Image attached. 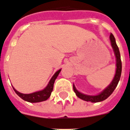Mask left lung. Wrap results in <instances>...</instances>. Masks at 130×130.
Masks as SVG:
<instances>
[{
	"mask_svg": "<svg viewBox=\"0 0 130 130\" xmlns=\"http://www.w3.org/2000/svg\"><path fill=\"white\" fill-rule=\"evenodd\" d=\"M110 40L111 45H112L113 50H114L116 59V73L115 75H114V78H113L112 81L111 82V83L103 91H102L98 95L95 96L87 95V94H85L78 92L75 88V85H73L74 92H75L76 95L82 100L91 102H101V101L106 100L108 97L110 96L111 95V94L114 92V90H115L116 87H117L119 80L120 79L121 73H122V61H121L120 53L117 44L116 43L115 38H114L112 34H110Z\"/></svg>",
	"mask_w": 130,
	"mask_h": 130,
	"instance_id": "left-lung-1",
	"label": "left lung"
}]
</instances>
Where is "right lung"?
Here are the masks:
<instances>
[{"mask_svg": "<svg viewBox=\"0 0 130 130\" xmlns=\"http://www.w3.org/2000/svg\"><path fill=\"white\" fill-rule=\"evenodd\" d=\"M61 69H59L53 75L52 78L50 79V82H49L48 85H47V87L45 88L43 90H40V91H38V92H35L31 94H23L20 93V92L17 91L16 89L13 87V89L15 91L17 94L22 99L24 100L25 101L29 102H42V101H45V100H47L50 98L52 92L53 91V84L55 82V79L57 78L58 75L59 74L60 71Z\"/></svg>", "mask_w": 130, "mask_h": 130, "instance_id": "add662e5", "label": "right lung"}]
</instances>
